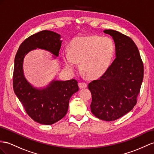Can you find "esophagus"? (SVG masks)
Returning a JSON list of instances; mask_svg holds the SVG:
<instances>
[{
  "label": "esophagus",
  "instance_id": "obj_1",
  "mask_svg": "<svg viewBox=\"0 0 154 154\" xmlns=\"http://www.w3.org/2000/svg\"><path fill=\"white\" fill-rule=\"evenodd\" d=\"M79 87L80 89L85 88L87 87V85L85 83V82H80V83H79Z\"/></svg>",
  "mask_w": 154,
  "mask_h": 154
}]
</instances>
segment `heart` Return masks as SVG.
I'll use <instances>...</instances> for the list:
<instances>
[{
	"label": "heart",
	"instance_id": "obj_1",
	"mask_svg": "<svg viewBox=\"0 0 154 154\" xmlns=\"http://www.w3.org/2000/svg\"><path fill=\"white\" fill-rule=\"evenodd\" d=\"M115 47L111 38L97 36L78 37L68 46V53H63L62 59L66 68L70 72L80 68L90 79L102 75L109 67L115 54Z\"/></svg>",
	"mask_w": 154,
	"mask_h": 154
}]
</instances>
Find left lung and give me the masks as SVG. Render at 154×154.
Listing matches in <instances>:
<instances>
[{
    "instance_id": "obj_1",
    "label": "left lung",
    "mask_w": 154,
    "mask_h": 154,
    "mask_svg": "<svg viewBox=\"0 0 154 154\" xmlns=\"http://www.w3.org/2000/svg\"><path fill=\"white\" fill-rule=\"evenodd\" d=\"M115 44L116 58L99 79L90 82L91 112L105 121L126 115L137 103L144 75L139 49L132 39L116 30H105Z\"/></svg>"
}]
</instances>
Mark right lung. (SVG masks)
Masks as SVG:
<instances>
[{
    "label": "right lung",
    "mask_w": 154,
    "mask_h": 154,
    "mask_svg": "<svg viewBox=\"0 0 154 154\" xmlns=\"http://www.w3.org/2000/svg\"><path fill=\"white\" fill-rule=\"evenodd\" d=\"M61 38L53 31H40L21 43L15 57L14 92L29 116L43 125L53 124L65 116L70 97L79 90L78 82L75 79H53L45 86L36 87L25 77L23 62L26 55L36 49L47 51L53 54V59H56L62 45Z\"/></svg>",
    "instance_id": "right-lung-1"
}]
</instances>
